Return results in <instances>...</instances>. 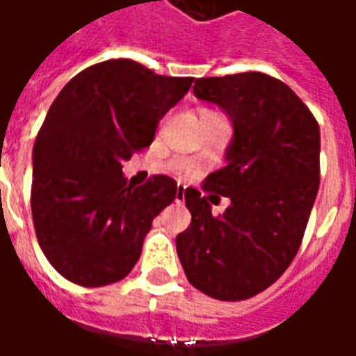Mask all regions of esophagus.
<instances>
[{
  "mask_svg": "<svg viewBox=\"0 0 356 356\" xmlns=\"http://www.w3.org/2000/svg\"><path fill=\"white\" fill-rule=\"evenodd\" d=\"M185 200V186L177 185V191H175V202Z\"/></svg>",
  "mask_w": 356,
  "mask_h": 356,
  "instance_id": "esophagus-1",
  "label": "esophagus"
}]
</instances>
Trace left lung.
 <instances>
[{
  "label": "left lung",
  "instance_id": "obj_1",
  "mask_svg": "<svg viewBox=\"0 0 356 356\" xmlns=\"http://www.w3.org/2000/svg\"><path fill=\"white\" fill-rule=\"evenodd\" d=\"M194 95L232 124L225 165L204 191L227 196L211 216V196L188 186L191 225L179 232L188 282L209 298L240 301L267 290L296 257L321 183V129L284 81L261 72L198 78Z\"/></svg>",
  "mask_w": 356,
  "mask_h": 356
}]
</instances>
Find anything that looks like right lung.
<instances>
[{
  "label": "right lung",
  "mask_w": 356,
  "mask_h": 356,
  "mask_svg": "<svg viewBox=\"0 0 356 356\" xmlns=\"http://www.w3.org/2000/svg\"><path fill=\"white\" fill-rule=\"evenodd\" d=\"M193 81L112 58L81 70L53 101L34 143L30 204L40 248L66 280L106 286L139 261L177 183L154 175L133 186L122 163L150 147L158 122Z\"/></svg>",
  "instance_id": "obj_1"
}]
</instances>
